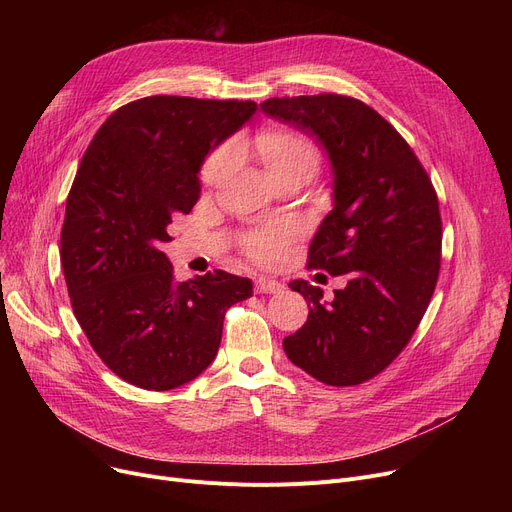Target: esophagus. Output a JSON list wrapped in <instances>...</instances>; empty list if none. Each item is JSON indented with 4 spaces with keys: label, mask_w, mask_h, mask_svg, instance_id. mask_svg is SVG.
Wrapping results in <instances>:
<instances>
[{
    "label": "esophagus",
    "mask_w": 512,
    "mask_h": 512,
    "mask_svg": "<svg viewBox=\"0 0 512 512\" xmlns=\"http://www.w3.org/2000/svg\"><path fill=\"white\" fill-rule=\"evenodd\" d=\"M284 288V284H280L278 280H272V278H257L255 280V292H259V294H276V292H280Z\"/></svg>",
    "instance_id": "34e87169"
}]
</instances>
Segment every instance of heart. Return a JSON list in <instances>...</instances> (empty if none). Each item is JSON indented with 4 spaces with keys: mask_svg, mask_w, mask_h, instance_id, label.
<instances>
[{
    "mask_svg": "<svg viewBox=\"0 0 512 512\" xmlns=\"http://www.w3.org/2000/svg\"><path fill=\"white\" fill-rule=\"evenodd\" d=\"M255 153L261 164L272 178V182H280L292 176H313L319 168L321 153L317 145L294 130H265L255 137ZM234 168V149L232 145H220L213 149L201 168V180L207 186L222 184ZM290 240V230L286 226H265L251 230L242 238V251L253 261L274 263L282 257Z\"/></svg>",
    "mask_w": 512,
    "mask_h": 512,
    "instance_id": "1",
    "label": "heart"
}]
</instances>
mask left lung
<instances>
[{
	"label": "left lung",
	"instance_id": "obj_1",
	"mask_svg": "<svg viewBox=\"0 0 512 512\" xmlns=\"http://www.w3.org/2000/svg\"><path fill=\"white\" fill-rule=\"evenodd\" d=\"M261 110L328 149L334 209L313 236L307 267L346 276L328 305L319 286L290 282L309 317L284 338V351L328 386L363 384L402 353L432 301L442 255L436 188L398 130L355 97H274Z\"/></svg>",
	"mask_w": 512,
	"mask_h": 512
}]
</instances>
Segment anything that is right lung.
Here are the masks:
<instances>
[{
  "label": "right lung",
  "instance_id": "add662e5",
  "mask_svg": "<svg viewBox=\"0 0 512 512\" xmlns=\"http://www.w3.org/2000/svg\"><path fill=\"white\" fill-rule=\"evenodd\" d=\"M257 110L255 101L153 95L107 118L74 176L60 236L70 305L93 351L124 382L164 392L218 355L226 311L253 294L213 270L178 282L164 242L199 199L205 155Z\"/></svg>",
  "mask_w": 512,
  "mask_h": 512
}]
</instances>
